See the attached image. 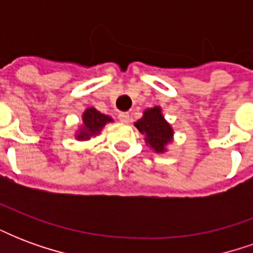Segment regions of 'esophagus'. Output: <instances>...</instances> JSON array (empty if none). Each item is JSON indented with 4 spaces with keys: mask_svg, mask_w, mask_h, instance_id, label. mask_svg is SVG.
Instances as JSON below:
<instances>
[{
    "mask_svg": "<svg viewBox=\"0 0 253 253\" xmlns=\"http://www.w3.org/2000/svg\"><path fill=\"white\" fill-rule=\"evenodd\" d=\"M119 121L123 122V123H128L130 122V115L127 112H122V114H119Z\"/></svg>",
    "mask_w": 253,
    "mask_h": 253,
    "instance_id": "34e87169",
    "label": "esophagus"
}]
</instances>
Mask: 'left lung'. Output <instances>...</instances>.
Returning <instances> with one entry per match:
<instances>
[{"label":"left lung","instance_id":"left-lung-1","mask_svg":"<svg viewBox=\"0 0 253 253\" xmlns=\"http://www.w3.org/2000/svg\"><path fill=\"white\" fill-rule=\"evenodd\" d=\"M135 126L142 134H146V142L156 152H164L167 143L172 138V128L161 115L160 107H154L145 111L142 119L135 123Z\"/></svg>","mask_w":253,"mask_h":253}]
</instances>
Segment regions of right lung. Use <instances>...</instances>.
I'll list each match as a JSON object with an SVG mask.
<instances>
[{
	"instance_id": "add662e5",
	"label": "right lung",
	"mask_w": 253,
	"mask_h": 253,
	"mask_svg": "<svg viewBox=\"0 0 253 253\" xmlns=\"http://www.w3.org/2000/svg\"><path fill=\"white\" fill-rule=\"evenodd\" d=\"M83 121L84 127L77 137L80 139H88L90 135L97 134L105 126V123H108L112 119H111L110 116L100 114L99 111L94 110V108H88V110L85 111V114H84Z\"/></svg>"
}]
</instances>
